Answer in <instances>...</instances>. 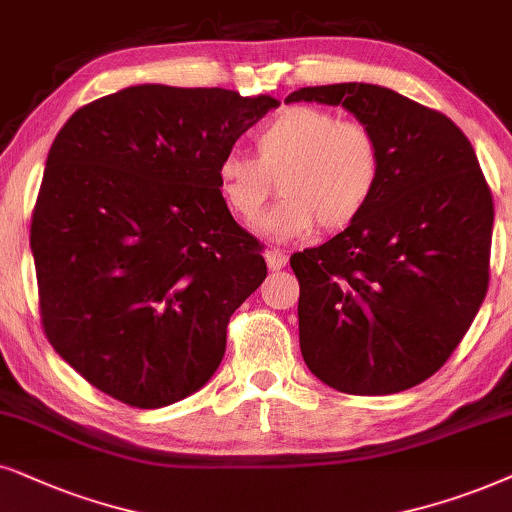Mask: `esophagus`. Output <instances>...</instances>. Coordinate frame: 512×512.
Here are the masks:
<instances>
[{
  "mask_svg": "<svg viewBox=\"0 0 512 512\" xmlns=\"http://www.w3.org/2000/svg\"><path fill=\"white\" fill-rule=\"evenodd\" d=\"M264 260H267V267L271 271H278V269H283L285 264H288V255H285L283 250L271 248V250L264 252Z\"/></svg>",
  "mask_w": 512,
  "mask_h": 512,
  "instance_id": "esophagus-1",
  "label": "esophagus"
}]
</instances>
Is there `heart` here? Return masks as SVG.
<instances>
[{"label":"heart","mask_w":512,"mask_h":512,"mask_svg":"<svg viewBox=\"0 0 512 512\" xmlns=\"http://www.w3.org/2000/svg\"><path fill=\"white\" fill-rule=\"evenodd\" d=\"M384 156L372 128L342 121L335 112L295 105L257 131V156L227 152L217 163V185L227 208L252 222L274 192L285 199L257 222L269 238L306 236L320 224L346 229L370 206Z\"/></svg>","instance_id":"heart-1"}]
</instances>
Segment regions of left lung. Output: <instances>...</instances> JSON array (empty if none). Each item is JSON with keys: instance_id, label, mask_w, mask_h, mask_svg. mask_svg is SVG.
Returning a JSON list of instances; mask_svg holds the SVG:
<instances>
[{"instance_id": "left-lung-1", "label": "left lung", "mask_w": 512, "mask_h": 512, "mask_svg": "<svg viewBox=\"0 0 512 512\" xmlns=\"http://www.w3.org/2000/svg\"><path fill=\"white\" fill-rule=\"evenodd\" d=\"M302 100L342 105L384 156L365 213L290 257L304 363L342 393L405 391L447 363L487 295L492 192L473 145L435 109L356 81L285 98Z\"/></svg>"}]
</instances>
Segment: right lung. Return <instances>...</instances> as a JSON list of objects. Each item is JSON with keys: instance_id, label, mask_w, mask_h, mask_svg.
I'll return each instance as SVG.
<instances>
[{"instance_id": "add662e5", "label": "right lung", "mask_w": 512, "mask_h": 512, "mask_svg": "<svg viewBox=\"0 0 512 512\" xmlns=\"http://www.w3.org/2000/svg\"><path fill=\"white\" fill-rule=\"evenodd\" d=\"M274 107L140 84L60 128L30 229L39 309L53 349L102 393L156 410L220 367L231 313L267 264L222 199L217 163Z\"/></svg>"}]
</instances>
